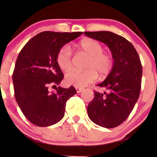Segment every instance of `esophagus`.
<instances>
[{
  "instance_id": "obj_1",
  "label": "esophagus",
  "mask_w": 157,
  "mask_h": 157,
  "mask_svg": "<svg viewBox=\"0 0 157 157\" xmlns=\"http://www.w3.org/2000/svg\"><path fill=\"white\" fill-rule=\"evenodd\" d=\"M76 92L78 94V93H81V92L83 90V89H81V88H76Z\"/></svg>"
}]
</instances>
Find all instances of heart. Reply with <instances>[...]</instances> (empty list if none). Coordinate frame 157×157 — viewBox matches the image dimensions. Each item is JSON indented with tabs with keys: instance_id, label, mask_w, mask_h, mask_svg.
<instances>
[{
	"instance_id": "b5f03b06",
	"label": "heart",
	"mask_w": 157,
	"mask_h": 157,
	"mask_svg": "<svg viewBox=\"0 0 157 157\" xmlns=\"http://www.w3.org/2000/svg\"><path fill=\"white\" fill-rule=\"evenodd\" d=\"M77 49L88 56L85 65L86 70L68 72L65 76V81L68 85L84 88L96 80L97 73L101 77H105L110 74L113 66V59L111 54L104 52V48L101 43L94 39H85L77 45ZM56 61L58 66L64 71L71 68V51L69 47L63 46L58 51Z\"/></svg>"
}]
</instances>
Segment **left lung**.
I'll list each match as a JSON object with an SVG mask.
<instances>
[{"label": "left lung", "instance_id": "left-lung-1", "mask_svg": "<svg viewBox=\"0 0 157 157\" xmlns=\"http://www.w3.org/2000/svg\"><path fill=\"white\" fill-rule=\"evenodd\" d=\"M84 34L107 45L114 62L109 76L98 84L106 91L94 92V99L87 107L88 115L98 126L117 127L127 119L140 94V59L134 46L121 36L110 31H86Z\"/></svg>", "mask_w": 157, "mask_h": 157}]
</instances>
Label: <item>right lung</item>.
I'll use <instances>...</instances> for the list:
<instances>
[{"instance_id":"obj_1","label":"right lung","mask_w":157,"mask_h":157,"mask_svg":"<svg viewBox=\"0 0 157 157\" xmlns=\"http://www.w3.org/2000/svg\"><path fill=\"white\" fill-rule=\"evenodd\" d=\"M82 32L44 31L23 46L13 74L15 98L26 119L38 126H48L63 119L67 100L76 94L74 86H56L63 78L56 56L58 51ZM57 91L51 93L48 86Z\"/></svg>"}]
</instances>
